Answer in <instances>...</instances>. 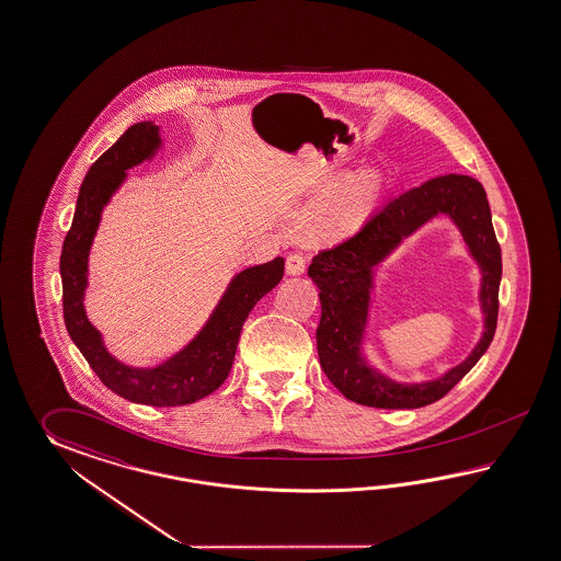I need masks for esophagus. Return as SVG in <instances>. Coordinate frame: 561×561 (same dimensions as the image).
<instances>
[{
    "mask_svg": "<svg viewBox=\"0 0 561 561\" xmlns=\"http://www.w3.org/2000/svg\"><path fill=\"white\" fill-rule=\"evenodd\" d=\"M306 270V260L301 253H289L286 260L287 275H301Z\"/></svg>",
    "mask_w": 561,
    "mask_h": 561,
    "instance_id": "1",
    "label": "esophagus"
}]
</instances>
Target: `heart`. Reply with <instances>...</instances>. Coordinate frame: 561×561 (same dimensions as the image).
<instances>
[{
	"instance_id": "obj_1",
	"label": "heart",
	"mask_w": 561,
	"mask_h": 561,
	"mask_svg": "<svg viewBox=\"0 0 561 561\" xmlns=\"http://www.w3.org/2000/svg\"><path fill=\"white\" fill-rule=\"evenodd\" d=\"M381 180L375 172H360L341 191L301 215L298 229L314 241H339L358 231L377 203Z\"/></svg>"
}]
</instances>
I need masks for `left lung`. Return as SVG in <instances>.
<instances>
[{"mask_svg":"<svg viewBox=\"0 0 561 561\" xmlns=\"http://www.w3.org/2000/svg\"><path fill=\"white\" fill-rule=\"evenodd\" d=\"M450 218L481 272L480 304L483 334L471 355L436 380L401 383L377 370L364 353L369 301L376 270L398 245L425 221ZM320 289L322 316L316 346L322 370L342 396L367 408L417 410L446 396L491 346L499 286L503 275L501 247L492 229L491 206L479 180L446 174L399 194L379 208L355 237L320 251L308 267Z\"/></svg>","mask_w":561,"mask_h":561,"instance_id":"1","label":"left lung"}]
</instances>
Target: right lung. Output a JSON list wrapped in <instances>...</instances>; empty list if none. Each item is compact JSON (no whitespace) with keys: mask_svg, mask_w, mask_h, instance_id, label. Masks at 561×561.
<instances>
[{"mask_svg":"<svg viewBox=\"0 0 561 561\" xmlns=\"http://www.w3.org/2000/svg\"><path fill=\"white\" fill-rule=\"evenodd\" d=\"M160 146V127L153 122L131 125L87 172L60 255L62 310L70 339L107 389L141 405L179 408L210 396L229 377L247 316L282 282L284 257L232 275L203 329L162 363L134 367L111 355L103 334L84 312L89 253L103 208L124 186L127 170L151 160Z\"/></svg>","mask_w":561,"mask_h":561,"instance_id":"add662e5","label":"right lung"}]
</instances>
